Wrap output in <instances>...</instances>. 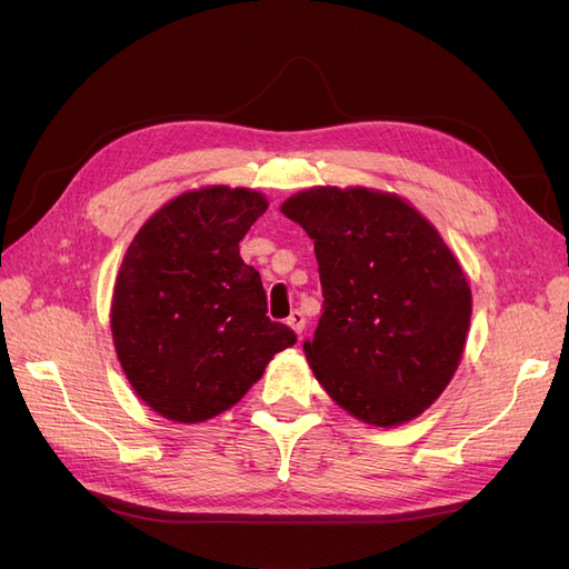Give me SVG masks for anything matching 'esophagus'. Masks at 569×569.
<instances>
[{
    "mask_svg": "<svg viewBox=\"0 0 569 569\" xmlns=\"http://www.w3.org/2000/svg\"><path fill=\"white\" fill-rule=\"evenodd\" d=\"M287 325L291 327V330L301 335L303 327H306V316H303V311H299V308H297V311H291V316L287 318Z\"/></svg>",
    "mask_w": 569,
    "mask_h": 569,
    "instance_id": "34e87169",
    "label": "esophagus"
}]
</instances>
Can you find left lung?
<instances>
[{
  "instance_id": "left-lung-1",
  "label": "left lung",
  "mask_w": 569,
  "mask_h": 569,
  "mask_svg": "<svg viewBox=\"0 0 569 569\" xmlns=\"http://www.w3.org/2000/svg\"><path fill=\"white\" fill-rule=\"evenodd\" d=\"M313 239L322 316L303 343L318 382L377 427L418 418L449 387L472 316L456 256L401 197L313 187L282 209Z\"/></svg>"
}]
</instances>
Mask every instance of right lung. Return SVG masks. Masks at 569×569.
Masks as SVG:
<instances>
[{"label": "right lung", "mask_w": 569, "mask_h": 569, "mask_svg": "<svg viewBox=\"0 0 569 569\" xmlns=\"http://www.w3.org/2000/svg\"><path fill=\"white\" fill-rule=\"evenodd\" d=\"M268 209L244 187L168 201L130 242L113 303V347L128 382L159 416L203 422L232 408L297 335L268 313L261 274L239 242Z\"/></svg>", "instance_id": "add662e5"}]
</instances>
